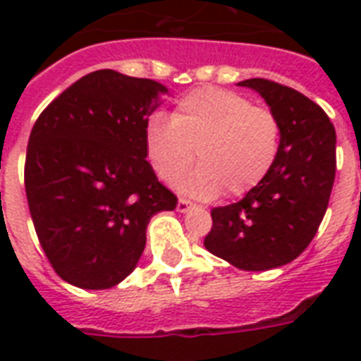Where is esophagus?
<instances>
[{"instance_id":"1","label":"esophagus","mask_w":361,"mask_h":361,"mask_svg":"<svg viewBox=\"0 0 361 361\" xmlns=\"http://www.w3.org/2000/svg\"><path fill=\"white\" fill-rule=\"evenodd\" d=\"M192 202L191 200H187V198H180L178 200V212H181V214H185L187 209H191Z\"/></svg>"}]
</instances>
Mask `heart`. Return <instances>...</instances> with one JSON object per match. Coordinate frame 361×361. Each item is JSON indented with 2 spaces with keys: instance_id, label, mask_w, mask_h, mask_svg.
Segmentation results:
<instances>
[{
  "instance_id": "heart-1",
  "label": "heart",
  "mask_w": 361,
  "mask_h": 361,
  "mask_svg": "<svg viewBox=\"0 0 361 361\" xmlns=\"http://www.w3.org/2000/svg\"><path fill=\"white\" fill-rule=\"evenodd\" d=\"M147 155L157 176L178 180L200 163L181 187L200 198L223 189L240 197L260 183L279 152V123L268 109L252 106L241 93L198 87L178 101L170 118L152 116L146 127Z\"/></svg>"
}]
</instances>
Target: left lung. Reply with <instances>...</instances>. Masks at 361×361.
Returning a JSON list of instances; mask_svg holds the SVG:
<instances>
[{
	"label": "left lung",
	"mask_w": 361,
	"mask_h": 361,
	"mask_svg": "<svg viewBox=\"0 0 361 361\" xmlns=\"http://www.w3.org/2000/svg\"><path fill=\"white\" fill-rule=\"evenodd\" d=\"M279 123V152L268 176L240 202L212 209L204 247L245 271L279 268L300 257L319 231L336 180V129L303 93L249 78Z\"/></svg>",
	"instance_id": "1"
}]
</instances>
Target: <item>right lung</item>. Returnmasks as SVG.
<instances>
[{
	"label": "right lung",
	"mask_w": 361,
	"mask_h": 361,
	"mask_svg": "<svg viewBox=\"0 0 361 361\" xmlns=\"http://www.w3.org/2000/svg\"><path fill=\"white\" fill-rule=\"evenodd\" d=\"M169 90L101 69L56 97L31 129L25 197L37 238L63 281L104 290L136 268L153 215L178 198L147 163V118Z\"/></svg>",
	"instance_id": "right-lung-1"
}]
</instances>
